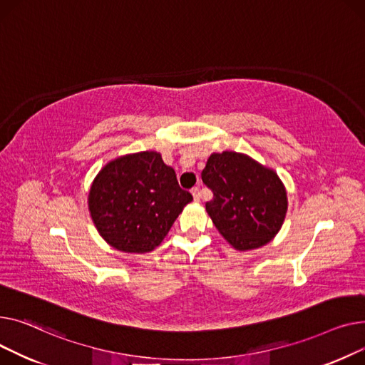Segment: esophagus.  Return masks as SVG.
Wrapping results in <instances>:
<instances>
[{
    "mask_svg": "<svg viewBox=\"0 0 365 365\" xmlns=\"http://www.w3.org/2000/svg\"><path fill=\"white\" fill-rule=\"evenodd\" d=\"M191 195H192V199H195L196 202H199V200H200V190H199L197 187L191 190Z\"/></svg>",
    "mask_w": 365,
    "mask_h": 365,
    "instance_id": "34e87169",
    "label": "esophagus"
}]
</instances>
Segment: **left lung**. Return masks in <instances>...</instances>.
Masks as SVG:
<instances>
[{"instance_id": "left-lung-1", "label": "left lung", "mask_w": 365, "mask_h": 365, "mask_svg": "<svg viewBox=\"0 0 365 365\" xmlns=\"http://www.w3.org/2000/svg\"><path fill=\"white\" fill-rule=\"evenodd\" d=\"M202 180L213 191V199L206 202L207 215L235 250L259 249L282 230L289 202L274 169L225 150L209 156Z\"/></svg>"}]
</instances>
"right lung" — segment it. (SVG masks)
<instances>
[{
  "label": "right lung",
  "mask_w": 365,
  "mask_h": 365,
  "mask_svg": "<svg viewBox=\"0 0 365 365\" xmlns=\"http://www.w3.org/2000/svg\"><path fill=\"white\" fill-rule=\"evenodd\" d=\"M191 200L160 153L145 150L100 169L88 192V210L107 245L125 253H147L163 242Z\"/></svg>",
  "instance_id": "add662e5"
}]
</instances>
